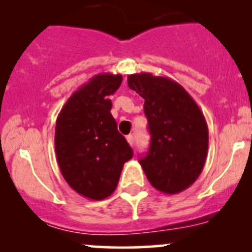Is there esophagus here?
I'll use <instances>...</instances> for the list:
<instances>
[{
    "mask_svg": "<svg viewBox=\"0 0 252 252\" xmlns=\"http://www.w3.org/2000/svg\"><path fill=\"white\" fill-rule=\"evenodd\" d=\"M126 141H128V143L130 144V146H134V136L128 135L126 136Z\"/></svg>",
    "mask_w": 252,
    "mask_h": 252,
    "instance_id": "1",
    "label": "esophagus"
}]
</instances>
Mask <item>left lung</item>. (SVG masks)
Returning a JSON list of instances; mask_svg holds the SVG:
<instances>
[{
	"label": "left lung",
	"instance_id": "left-lung-1",
	"mask_svg": "<svg viewBox=\"0 0 252 252\" xmlns=\"http://www.w3.org/2000/svg\"><path fill=\"white\" fill-rule=\"evenodd\" d=\"M128 86L144 99L149 150L140 158L152 186L166 194L187 189L200 175L209 149L201 110L179 83L152 73L128 76Z\"/></svg>",
	"mask_w": 252,
	"mask_h": 252
}]
</instances>
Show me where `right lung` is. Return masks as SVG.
I'll use <instances>...</instances> for the list:
<instances>
[{"instance_id": "obj_1", "label": "right lung", "mask_w": 252, "mask_h": 252, "mask_svg": "<svg viewBox=\"0 0 252 252\" xmlns=\"http://www.w3.org/2000/svg\"><path fill=\"white\" fill-rule=\"evenodd\" d=\"M121 74L100 73L68 98L56 124L57 161L66 182L78 194L103 200L116 189L132 149L117 130L109 96L122 83Z\"/></svg>"}]
</instances>
